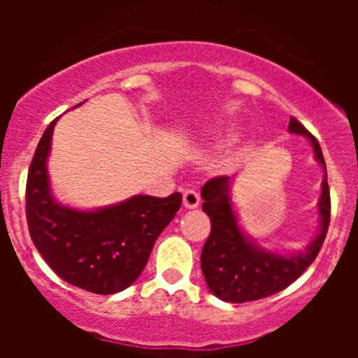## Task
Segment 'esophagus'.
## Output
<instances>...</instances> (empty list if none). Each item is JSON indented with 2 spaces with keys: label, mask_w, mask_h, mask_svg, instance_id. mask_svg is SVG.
I'll list each match as a JSON object with an SVG mask.
<instances>
[{
  "label": "esophagus",
  "mask_w": 358,
  "mask_h": 358,
  "mask_svg": "<svg viewBox=\"0 0 358 358\" xmlns=\"http://www.w3.org/2000/svg\"><path fill=\"white\" fill-rule=\"evenodd\" d=\"M199 202H201V197L196 190L189 189L183 192V206H185L187 209H196L197 206H199Z\"/></svg>",
  "instance_id": "obj_1"
}]
</instances>
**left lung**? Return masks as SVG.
Instances as JSON below:
<instances>
[{
	"instance_id": "left-lung-1",
	"label": "left lung",
	"mask_w": 358,
	"mask_h": 358,
	"mask_svg": "<svg viewBox=\"0 0 358 358\" xmlns=\"http://www.w3.org/2000/svg\"><path fill=\"white\" fill-rule=\"evenodd\" d=\"M289 131L305 135L313 147L315 159L324 166L322 149L315 136L299 121L291 117ZM230 176L208 180L201 190L202 211L209 216L211 232L201 252V268L208 287L216 298L229 303H246L266 298L286 289L319 255L331 220V196L327 173L319 199L320 227L315 239L303 252L284 256L252 243L241 230L230 201Z\"/></svg>"
}]
</instances>
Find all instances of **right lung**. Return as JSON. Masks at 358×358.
<instances>
[{
    "label": "right lung",
    "mask_w": 358,
    "mask_h": 358,
    "mask_svg": "<svg viewBox=\"0 0 358 358\" xmlns=\"http://www.w3.org/2000/svg\"><path fill=\"white\" fill-rule=\"evenodd\" d=\"M55 122L43 133L27 173L29 234L43 259L66 282L95 294H114L143 272L159 234L182 206V194L135 196L95 211L60 204L53 199L46 171Z\"/></svg>",
    "instance_id": "right-lung-1"
}]
</instances>
